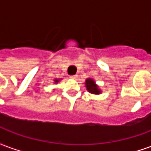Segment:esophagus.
I'll list each match as a JSON object with an SVG mask.
<instances>
[{
	"label": "esophagus",
	"mask_w": 151,
	"mask_h": 151,
	"mask_svg": "<svg viewBox=\"0 0 151 151\" xmlns=\"http://www.w3.org/2000/svg\"><path fill=\"white\" fill-rule=\"evenodd\" d=\"M77 77H78V75L77 74H75V75H72V76H70V78L73 79H76L77 78Z\"/></svg>",
	"instance_id": "34e87169"
}]
</instances>
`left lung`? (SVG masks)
<instances>
[{
    "instance_id": "1",
    "label": "left lung",
    "mask_w": 151,
    "mask_h": 151,
    "mask_svg": "<svg viewBox=\"0 0 151 151\" xmlns=\"http://www.w3.org/2000/svg\"><path fill=\"white\" fill-rule=\"evenodd\" d=\"M86 88L89 92H91L92 94H99L100 91L97 87V86L95 84V82L91 80V79H87L86 82Z\"/></svg>"
}]
</instances>
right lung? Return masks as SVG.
<instances>
[{"instance_id": "1", "label": "right lung", "mask_w": 151, "mask_h": 151, "mask_svg": "<svg viewBox=\"0 0 151 151\" xmlns=\"http://www.w3.org/2000/svg\"><path fill=\"white\" fill-rule=\"evenodd\" d=\"M55 82H58V80H55Z\"/></svg>"}]
</instances>
